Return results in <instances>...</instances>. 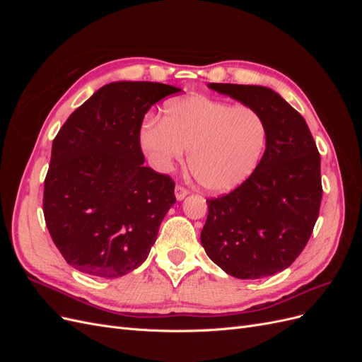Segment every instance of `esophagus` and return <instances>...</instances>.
<instances>
[{
	"instance_id": "obj_1",
	"label": "esophagus",
	"mask_w": 362,
	"mask_h": 362,
	"mask_svg": "<svg viewBox=\"0 0 362 362\" xmlns=\"http://www.w3.org/2000/svg\"><path fill=\"white\" fill-rule=\"evenodd\" d=\"M187 194H189V190L184 189L182 185H177V187H175V196H177L178 201H182Z\"/></svg>"
}]
</instances>
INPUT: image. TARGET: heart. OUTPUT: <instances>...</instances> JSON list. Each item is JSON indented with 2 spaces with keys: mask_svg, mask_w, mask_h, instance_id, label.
<instances>
[{
  "mask_svg": "<svg viewBox=\"0 0 362 362\" xmlns=\"http://www.w3.org/2000/svg\"><path fill=\"white\" fill-rule=\"evenodd\" d=\"M269 129L255 108L205 95L170 100L161 120L140 128V146L158 170H170L190 149L189 168L202 189L226 193L247 181L266 151Z\"/></svg>",
  "mask_w": 362,
  "mask_h": 362,
  "instance_id": "1",
  "label": "heart"
}]
</instances>
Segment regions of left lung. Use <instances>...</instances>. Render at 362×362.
Wrapping results in <instances>:
<instances>
[{"label":"left lung","instance_id":"1","mask_svg":"<svg viewBox=\"0 0 362 362\" xmlns=\"http://www.w3.org/2000/svg\"><path fill=\"white\" fill-rule=\"evenodd\" d=\"M208 87L255 108L269 137L254 175L231 193L206 201L201 243L228 275L272 276L290 267L311 237L323 193L320 154L305 119L275 90L223 83Z\"/></svg>","mask_w":362,"mask_h":362}]
</instances>
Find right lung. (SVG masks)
<instances>
[{"label":"right lung","mask_w":362,"mask_h":362,"mask_svg":"<svg viewBox=\"0 0 362 362\" xmlns=\"http://www.w3.org/2000/svg\"><path fill=\"white\" fill-rule=\"evenodd\" d=\"M181 89L152 81L103 86L68 117L52 141L43 216L69 266L119 278L154 246L175 199L168 175L144 166L140 127L149 108Z\"/></svg>","instance_id":"add662e5"}]
</instances>
